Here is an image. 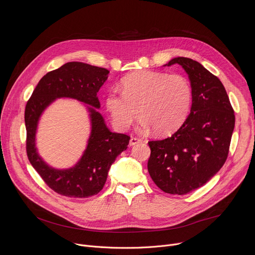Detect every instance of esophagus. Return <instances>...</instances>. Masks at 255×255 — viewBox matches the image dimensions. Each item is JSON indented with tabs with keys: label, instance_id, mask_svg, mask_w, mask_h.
<instances>
[{
	"label": "esophagus",
	"instance_id": "34e87169",
	"mask_svg": "<svg viewBox=\"0 0 255 255\" xmlns=\"http://www.w3.org/2000/svg\"><path fill=\"white\" fill-rule=\"evenodd\" d=\"M141 142V139L137 138V137H131L130 138V142H129V145L130 146H133V145L137 144V143H140Z\"/></svg>",
	"mask_w": 255,
	"mask_h": 255
}]
</instances>
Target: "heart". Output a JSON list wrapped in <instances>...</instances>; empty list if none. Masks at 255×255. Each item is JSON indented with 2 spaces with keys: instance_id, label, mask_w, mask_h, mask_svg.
Here are the masks:
<instances>
[{
  "instance_id": "obj_1",
  "label": "heart",
  "mask_w": 255,
  "mask_h": 255,
  "mask_svg": "<svg viewBox=\"0 0 255 255\" xmlns=\"http://www.w3.org/2000/svg\"><path fill=\"white\" fill-rule=\"evenodd\" d=\"M121 89L122 93L112 90L106 98L107 110L119 130H127L140 112L144 131L153 128L157 134H169L191 111L193 88L183 75L142 70L124 78Z\"/></svg>"
}]
</instances>
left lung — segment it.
<instances>
[{
  "label": "left lung",
  "mask_w": 255,
  "mask_h": 255,
  "mask_svg": "<svg viewBox=\"0 0 255 255\" xmlns=\"http://www.w3.org/2000/svg\"><path fill=\"white\" fill-rule=\"evenodd\" d=\"M179 64L193 88L191 113L170 137L149 141L148 172L164 193L186 195L201 188L225 163L235 115L221 81L200 62L172 58L165 65Z\"/></svg>",
  "instance_id": "left-lung-1"
}]
</instances>
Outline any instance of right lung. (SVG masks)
<instances>
[{
    "instance_id": "right-lung-1",
    "label": "right lung",
    "mask_w": 255,
    "mask_h": 255,
    "mask_svg": "<svg viewBox=\"0 0 255 255\" xmlns=\"http://www.w3.org/2000/svg\"><path fill=\"white\" fill-rule=\"evenodd\" d=\"M106 68L80 61H71L49 71L36 86L25 108L27 131L26 150L32 166L55 193L69 198H88L103 188L108 172L117 156L127 149L130 137L111 132L97 111L100 102L97 93L108 79ZM68 97L87 105L91 134L87 148L72 168L57 170L48 166L35 148V132L45 109L56 98Z\"/></svg>"
}]
</instances>
